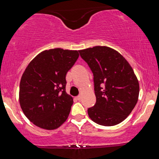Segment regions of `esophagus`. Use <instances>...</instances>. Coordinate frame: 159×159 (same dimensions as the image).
<instances>
[{
    "instance_id": "obj_1",
    "label": "esophagus",
    "mask_w": 159,
    "mask_h": 159,
    "mask_svg": "<svg viewBox=\"0 0 159 159\" xmlns=\"http://www.w3.org/2000/svg\"><path fill=\"white\" fill-rule=\"evenodd\" d=\"M75 98L77 100H78V101H80V100L81 99V96H78L77 97H75Z\"/></svg>"
}]
</instances>
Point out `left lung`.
I'll return each mask as SVG.
<instances>
[{
    "label": "left lung",
    "instance_id": "left-lung-1",
    "mask_svg": "<svg viewBox=\"0 0 159 159\" xmlns=\"http://www.w3.org/2000/svg\"><path fill=\"white\" fill-rule=\"evenodd\" d=\"M93 74L96 102L87 110L96 123L112 126L131 114L139 96V83L128 61L119 52L107 46L79 51Z\"/></svg>",
    "mask_w": 159,
    "mask_h": 159
}]
</instances>
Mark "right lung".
Listing matches in <instances>:
<instances>
[{
    "mask_svg": "<svg viewBox=\"0 0 159 159\" xmlns=\"http://www.w3.org/2000/svg\"><path fill=\"white\" fill-rule=\"evenodd\" d=\"M78 57V51L45 50L25 69L20 81L19 103L36 126L53 130L67 120L73 98L66 92V75Z\"/></svg>",
    "mask_w": 159,
    "mask_h": 159,
    "instance_id": "add662e5",
    "label": "right lung"
}]
</instances>
